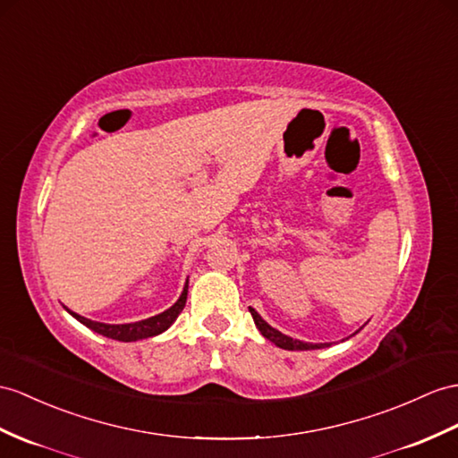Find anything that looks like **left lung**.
Returning a JSON list of instances; mask_svg holds the SVG:
<instances>
[{
  "mask_svg": "<svg viewBox=\"0 0 458 458\" xmlns=\"http://www.w3.org/2000/svg\"><path fill=\"white\" fill-rule=\"evenodd\" d=\"M249 310H250V315H252V318H254V325H256V328L260 330V334H262V336H264L266 340H270L272 344H276L277 348H282V350H292V352H303V350H320V348H328V345H330V344H310V342H301V340H297V338L285 336L284 332L276 330L274 327L267 325V322H266L259 313H256V310H254L252 307H249Z\"/></svg>",
  "mask_w": 458,
  "mask_h": 458,
  "instance_id": "1",
  "label": "left lung"
}]
</instances>
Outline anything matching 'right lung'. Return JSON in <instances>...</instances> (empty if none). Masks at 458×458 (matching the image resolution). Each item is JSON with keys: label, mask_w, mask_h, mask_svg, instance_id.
Here are the masks:
<instances>
[{"label": "right lung", "mask_w": 458, "mask_h": 458, "mask_svg": "<svg viewBox=\"0 0 458 458\" xmlns=\"http://www.w3.org/2000/svg\"><path fill=\"white\" fill-rule=\"evenodd\" d=\"M186 295H188V280H186V285L182 289L181 297H178V301L173 307L163 310V313H159V315L149 317L145 320H138V322H128V325H106V322H97V320L77 315L68 307H65V310H68L73 318L80 320L81 325L91 328L97 334H103V336H106V338H113L118 342H138V340L157 336V334L165 332L166 328H171L176 317L182 313V309L186 305Z\"/></svg>", "instance_id": "right-lung-1"}]
</instances>
